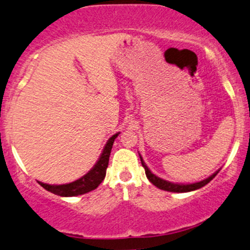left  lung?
Segmentation results:
<instances>
[{
    "instance_id": "obj_1",
    "label": "left lung",
    "mask_w": 250,
    "mask_h": 250,
    "mask_svg": "<svg viewBox=\"0 0 250 250\" xmlns=\"http://www.w3.org/2000/svg\"><path fill=\"white\" fill-rule=\"evenodd\" d=\"M140 160H142V165L144 168H145V173H146V177L149 181H151L152 184L154 185V186H157L158 188L160 189H164V190H167V192H175V193H185V192H190V190H195V189H199L201 188V187H204L205 185H207L209 183L210 180H213V178L215 177L216 174H218V172H215L214 174L210 175L209 178L205 179V180L202 181H199V183H194V184H189V185H180V184H173V183H169V181H166L164 180V179H160L158 178L157 175H154L153 173L148 169V167L145 165V163H144L143 158L140 157Z\"/></svg>"
}]
</instances>
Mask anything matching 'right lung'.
I'll return each instance as SVG.
<instances>
[{
  "mask_svg": "<svg viewBox=\"0 0 250 250\" xmlns=\"http://www.w3.org/2000/svg\"><path fill=\"white\" fill-rule=\"evenodd\" d=\"M119 133L113 134L110 139L107 140L106 145H105L104 149H103V153L99 158V160L97 161V164L93 166V168L91 169L89 173L82 177L78 180L73 181V183L65 184V185H48L43 184L41 181H38V184L45 188L49 192L54 193L56 195L61 196H76V195H82L85 193L91 192V190L96 189L99 185L102 184V181L104 180L105 175H106V168L108 166V158H110L111 149H112L114 139L118 137Z\"/></svg>",
  "mask_w": 250,
  "mask_h": 250,
  "instance_id": "add662e5",
  "label": "right lung"
}]
</instances>
